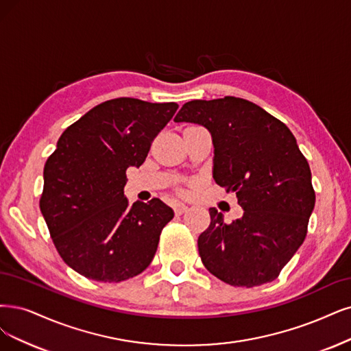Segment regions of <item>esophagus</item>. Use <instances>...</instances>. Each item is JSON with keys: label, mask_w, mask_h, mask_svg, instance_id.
<instances>
[{"label": "esophagus", "mask_w": 351, "mask_h": 351, "mask_svg": "<svg viewBox=\"0 0 351 351\" xmlns=\"http://www.w3.org/2000/svg\"><path fill=\"white\" fill-rule=\"evenodd\" d=\"M173 210H175V214H176V215H182L184 213L188 211V206H186L185 204H176Z\"/></svg>", "instance_id": "obj_1"}]
</instances>
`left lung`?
Instances as JSON below:
<instances>
[{
	"label": "left lung",
	"mask_w": 351,
	"mask_h": 351,
	"mask_svg": "<svg viewBox=\"0 0 351 351\" xmlns=\"http://www.w3.org/2000/svg\"><path fill=\"white\" fill-rule=\"evenodd\" d=\"M176 123L210 130L215 182L234 192L244 210L211 223L198 239L204 266L231 287L253 288L275 280L306 237L315 205L311 169L291 130L256 104L236 97L184 104Z\"/></svg>",
	"instance_id": "left-lung-1"
}]
</instances>
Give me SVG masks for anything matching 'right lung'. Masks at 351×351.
Segmentation results:
<instances>
[{
    "instance_id": "obj_1",
    "label": "right lung",
    "mask_w": 351,
    "mask_h": 351,
    "mask_svg": "<svg viewBox=\"0 0 351 351\" xmlns=\"http://www.w3.org/2000/svg\"><path fill=\"white\" fill-rule=\"evenodd\" d=\"M176 102L115 98L89 110L58 140L43 171L40 211L63 262L97 282L141 274L173 218L159 198L128 204L130 166L146 160Z\"/></svg>"
}]
</instances>
